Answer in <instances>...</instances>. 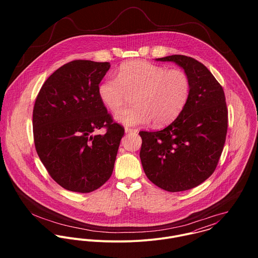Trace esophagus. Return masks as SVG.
Here are the masks:
<instances>
[{"instance_id":"obj_1","label":"esophagus","mask_w":258,"mask_h":258,"mask_svg":"<svg viewBox=\"0 0 258 258\" xmlns=\"http://www.w3.org/2000/svg\"><path fill=\"white\" fill-rule=\"evenodd\" d=\"M137 129H133V128H128V127H126L125 128V132L126 133H137Z\"/></svg>"}]
</instances>
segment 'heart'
I'll return each mask as SVG.
<instances>
[{"label":"heart","instance_id":"obj_1","mask_svg":"<svg viewBox=\"0 0 258 258\" xmlns=\"http://www.w3.org/2000/svg\"><path fill=\"white\" fill-rule=\"evenodd\" d=\"M97 93L113 113L121 109L128 94L134 93V105L120 111L116 120L127 126L147 124L152 120L160 126L172 122L184 110L190 93V79L183 70L135 60L122 64L116 78L102 80Z\"/></svg>","mask_w":258,"mask_h":258}]
</instances>
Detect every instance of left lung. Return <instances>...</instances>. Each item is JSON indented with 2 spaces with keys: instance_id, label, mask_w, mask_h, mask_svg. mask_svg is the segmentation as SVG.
<instances>
[{
  "instance_id": "left-lung-1",
  "label": "left lung",
  "mask_w": 258,
  "mask_h": 258,
  "mask_svg": "<svg viewBox=\"0 0 258 258\" xmlns=\"http://www.w3.org/2000/svg\"><path fill=\"white\" fill-rule=\"evenodd\" d=\"M173 61L190 79V93L181 114L160 131H140V159L148 179L168 191H183L204 183L215 172L227 132L223 89L197 59L174 54Z\"/></svg>"
}]
</instances>
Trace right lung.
I'll use <instances>...</instances> for the list:
<instances>
[{"instance_id": "right-lung-1", "label": "right lung", "mask_w": 258, "mask_h": 258, "mask_svg": "<svg viewBox=\"0 0 258 258\" xmlns=\"http://www.w3.org/2000/svg\"><path fill=\"white\" fill-rule=\"evenodd\" d=\"M109 62L66 63L41 86L33 111L34 141L49 176L66 189L90 192L112 175L124 128L114 122L97 87ZM105 127L104 136H94Z\"/></svg>"}]
</instances>
